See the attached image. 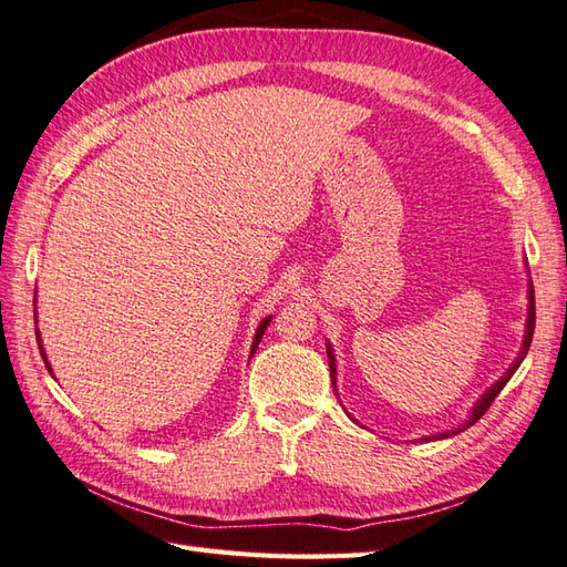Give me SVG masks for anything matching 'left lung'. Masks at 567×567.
Segmentation results:
<instances>
[{"label":"left lung","mask_w":567,"mask_h":567,"mask_svg":"<svg viewBox=\"0 0 567 567\" xmlns=\"http://www.w3.org/2000/svg\"><path fill=\"white\" fill-rule=\"evenodd\" d=\"M532 306H529V322H526V337H524V349H522V357L517 359V361H514L512 363V369H509V373L505 375V379H502V381H497L493 388H489L487 390V393L481 398V402H477V405H475V410H473V414H471V420H468V424H465V426H471V424H475L477 420H481L483 417V414L487 412V408L489 405H493V402H495V398L499 395V390L502 388H505L507 385V381L512 379V373L514 371H517L519 369V363L524 361V357H526V351H529V347H532V337H534V324H536V306H534V291H532ZM327 359H330V371H332V379H334V357H332V351L330 349H327ZM334 383V381H332ZM456 434V432H454ZM444 436H451V434H439V436H426L424 439V442H430V439H444Z\"/></svg>","instance_id":"left-lung-1"}]
</instances>
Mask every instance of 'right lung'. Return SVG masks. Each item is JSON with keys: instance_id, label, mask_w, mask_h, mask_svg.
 Listing matches in <instances>:
<instances>
[{"instance_id": "obj_1", "label": "right lung", "mask_w": 567, "mask_h": 567, "mask_svg": "<svg viewBox=\"0 0 567 567\" xmlns=\"http://www.w3.org/2000/svg\"><path fill=\"white\" fill-rule=\"evenodd\" d=\"M271 322V318H267L264 320L261 324H259V330H257V334H255V344H251V354H255V349H257V344L261 342V334H264V330H267V324ZM35 337H38V332H35ZM38 342H41V339H38ZM41 357H43V347H41ZM45 359V357H43ZM45 367H48V361H45ZM48 371H50V367H48Z\"/></svg>"}]
</instances>
